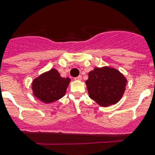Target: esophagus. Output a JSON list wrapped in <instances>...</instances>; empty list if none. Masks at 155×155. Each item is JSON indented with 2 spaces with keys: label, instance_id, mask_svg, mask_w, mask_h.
<instances>
[{
  "label": "esophagus",
  "instance_id": "obj_1",
  "mask_svg": "<svg viewBox=\"0 0 155 155\" xmlns=\"http://www.w3.org/2000/svg\"><path fill=\"white\" fill-rule=\"evenodd\" d=\"M75 80H82V76L81 75H79V76H77V77L75 78Z\"/></svg>",
  "mask_w": 155,
  "mask_h": 155
}]
</instances>
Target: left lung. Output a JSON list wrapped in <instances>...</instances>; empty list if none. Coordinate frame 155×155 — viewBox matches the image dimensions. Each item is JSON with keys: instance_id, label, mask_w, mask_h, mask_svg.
<instances>
[{"instance_id": "left-lung-1", "label": "left lung", "mask_w": 155, "mask_h": 155, "mask_svg": "<svg viewBox=\"0 0 155 155\" xmlns=\"http://www.w3.org/2000/svg\"><path fill=\"white\" fill-rule=\"evenodd\" d=\"M86 81L90 97L102 106L116 104L125 91L127 80L115 68H95Z\"/></svg>"}]
</instances>
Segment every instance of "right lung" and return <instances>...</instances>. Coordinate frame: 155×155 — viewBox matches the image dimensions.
Masks as SVG:
<instances>
[{
  "instance_id": "1",
  "label": "right lung",
  "mask_w": 155,
  "mask_h": 155,
  "mask_svg": "<svg viewBox=\"0 0 155 155\" xmlns=\"http://www.w3.org/2000/svg\"><path fill=\"white\" fill-rule=\"evenodd\" d=\"M69 78H62L56 69L42 74L32 83L34 95L45 103H50L65 94Z\"/></svg>"
}]
</instances>
